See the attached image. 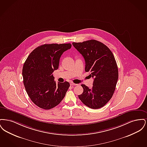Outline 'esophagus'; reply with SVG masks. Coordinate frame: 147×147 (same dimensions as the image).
<instances>
[{
    "mask_svg": "<svg viewBox=\"0 0 147 147\" xmlns=\"http://www.w3.org/2000/svg\"><path fill=\"white\" fill-rule=\"evenodd\" d=\"M77 85V84L73 83H70V85L71 86H75V85Z\"/></svg>",
    "mask_w": 147,
    "mask_h": 147,
    "instance_id": "34e87169",
    "label": "esophagus"
}]
</instances>
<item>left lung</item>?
I'll return each instance as SVG.
<instances>
[{"label": "left lung", "mask_w": 147, "mask_h": 147, "mask_svg": "<svg viewBox=\"0 0 147 147\" xmlns=\"http://www.w3.org/2000/svg\"><path fill=\"white\" fill-rule=\"evenodd\" d=\"M72 44L84 57L85 71L90 72L89 76L94 78L91 88L82 85L84 91L78 97L86 106L100 109L111 98L116 89L119 71L115 58L110 49L96 40Z\"/></svg>", "instance_id": "1"}]
</instances>
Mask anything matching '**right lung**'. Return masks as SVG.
<instances>
[{
    "mask_svg": "<svg viewBox=\"0 0 147 147\" xmlns=\"http://www.w3.org/2000/svg\"><path fill=\"white\" fill-rule=\"evenodd\" d=\"M71 47L70 43L43 45L36 48L24 64V84L28 96L38 107L49 110L64 98L70 84L68 82L57 84L52 73L58 68L63 52Z\"/></svg>",
    "mask_w": 147,
    "mask_h": 147,
    "instance_id": "add662e5",
    "label": "right lung"
}]
</instances>
